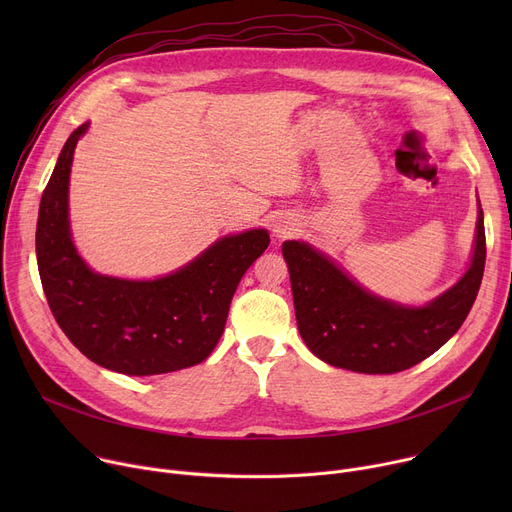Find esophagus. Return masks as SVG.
I'll return each instance as SVG.
<instances>
[{
    "label": "esophagus",
    "instance_id": "obj_1",
    "mask_svg": "<svg viewBox=\"0 0 512 512\" xmlns=\"http://www.w3.org/2000/svg\"><path fill=\"white\" fill-rule=\"evenodd\" d=\"M274 234H276L278 238H288L290 234H294V224H290V222H278V224H274Z\"/></svg>",
    "mask_w": 512,
    "mask_h": 512
}]
</instances>
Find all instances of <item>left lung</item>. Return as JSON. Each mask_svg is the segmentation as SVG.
I'll return each mask as SVG.
<instances>
[{
  "label": "left lung",
  "instance_id": "8db88e82",
  "mask_svg": "<svg viewBox=\"0 0 512 512\" xmlns=\"http://www.w3.org/2000/svg\"><path fill=\"white\" fill-rule=\"evenodd\" d=\"M282 255L297 326L309 351L357 373H396L434 355L467 319L486 265L483 211L477 215L467 274L425 307H402L375 297L307 242L286 240Z\"/></svg>",
  "mask_w": 512,
  "mask_h": 512
}]
</instances>
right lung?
Wrapping results in <instances>:
<instances>
[{
  "label": "right lung",
  "mask_w": 512,
  "mask_h": 512,
  "mask_svg": "<svg viewBox=\"0 0 512 512\" xmlns=\"http://www.w3.org/2000/svg\"><path fill=\"white\" fill-rule=\"evenodd\" d=\"M87 128L68 137L39 205L37 265L49 309L78 351L105 369L159 375L193 367L218 344L236 286L270 245V234L224 236L157 280L91 272L74 249L68 222L72 155Z\"/></svg>",
  "instance_id": "add662e5"
}]
</instances>
